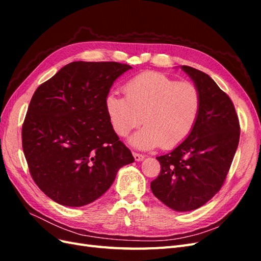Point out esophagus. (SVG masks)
<instances>
[{
    "label": "esophagus",
    "instance_id": "esophagus-1",
    "mask_svg": "<svg viewBox=\"0 0 261 261\" xmlns=\"http://www.w3.org/2000/svg\"><path fill=\"white\" fill-rule=\"evenodd\" d=\"M134 158H135L136 161H143L145 159V155L141 154V153H137V152H133Z\"/></svg>",
    "mask_w": 261,
    "mask_h": 261
}]
</instances>
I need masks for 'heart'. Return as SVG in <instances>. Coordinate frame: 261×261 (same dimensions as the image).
I'll use <instances>...</instances> for the list:
<instances>
[{"instance_id":"1","label":"heart","mask_w":261,"mask_h":261,"mask_svg":"<svg viewBox=\"0 0 261 261\" xmlns=\"http://www.w3.org/2000/svg\"><path fill=\"white\" fill-rule=\"evenodd\" d=\"M124 92L125 97L110 92L106 108L113 129L121 137L127 136L144 121L146 125L129 139L134 147L153 149L161 145L170 149L192 133L201 105L194 84L145 72L126 83Z\"/></svg>"}]
</instances>
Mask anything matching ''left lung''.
<instances>
[{
    "label": "left lung",
    "mask_w": 261,
    "mask_h": 261,
    "mask_svg": "<svg viewBox=\"0 0 261 261\" xmlns=\"http://www.w3.org/2000/svg\"><path fill=\"white\" fill-rule=\"evenodd\" d=\"M200 93V111L188 137L156 156L161 171L151 181L153 195L169 208L201 207L222 187L240 141V122L232 100L206 73L183 65Z\"/></svg>",
    "instance_id": "1"
}]
</instances>
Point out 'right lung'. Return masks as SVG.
Listing matches in <instances>:
<instances>
[{
    "label": "right lung",
    "instance_id": "obj_1",
    "mask_svg": "<svg viewBox=\"0 0 261 261\" xmlns=\"http://www.w3.org/2000/svg\"><path fill=\"white\" fill-rule=\"evenodd\" d=\"M132 66L72 62L35 91L22 124V150L41 191L63 206L82 207L103 195L134 162L116 135L106 99Z\"/></svg>",
    "mask_w": 261,
    "mask_h": 261
}]
</instances>
